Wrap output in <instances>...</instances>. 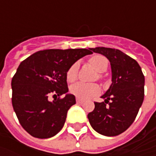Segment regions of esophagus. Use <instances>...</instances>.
<instances>
[{"instance_id":"34e87169","label":"esophagus","mask_w":156,"mask_h":156,"mask_svg":"<svg viewBox=\"0 0 156 156\" xmlns=\"http://www.w3.org/2000/svg\"><path fill=\"white\" fill-rule=\"evenodd\" d=\"M76 102L79 103V104H82L84 102V100H81L80 98H76Z\"/></svg>"}]
</instances>
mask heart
<instances>
[{"label": "heart", "mask_w": 156, "mask_h": 156, "mask_svg": "<svg viewBox=\"0 0 156 156\" xmlns=\"http://www.w3.org/2000/svg\"><path fill=\"white\" fill-rule=\"evenodd\" d=\"M88 62L94 69L99 73L105 72L108 66V59L101 55H94L89 59ZM78 68H79L78 62L74 63L69 68L68 73H67L68 81H74L76 80ZM100 91H101L100 87L97 84H94V83L88 84V83H83V82H77L70 87V92L80 99H88V98L94 97V96L97 95L100 93Z\"/></svg>", "instance_id": "heart-1"}]
</instances>
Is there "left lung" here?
Instances as JSON below:
<instances>
[{"instance_id": "1", "label": "left lung", "mask_w": 156, "mask_h": 156, "mask_svg": "<svg viewBox=\"0 0 156 156\" xmlns=\"http://www.w3.org/2000/svg\"><path fill=\"white\" fill-rule=\"evenodd\" d=\"M90 50L109 61L112 83L101 95L104 101L94 102V109L87 118L97 133L115 136L134 122L144 99L145 78L138 62L121 50L104 47Z\"/></svg>"}]
</instances>
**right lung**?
I'll list each match as a JSON object with an SVG mask.
<instances>
[{"label": "right lung", "mask_w": 156, "mask_h": 156, "mask_svg": "<svg viewBox=\"0 0 156 156\" xmlns=\"http://www.w3.org/2000/svg\"><path fill=\"white\" fill-rule=\"evenodd\" d=\"M91 54L90 48L46 49L21 62L11 81L12 104L29 135L46 139L61 131L68 111L75 104V95L68 94V70L79 59ZM62 94L65 96L60 98ZM50 96L58 98L51 102Z\"/></svg>", "instance_id": "obj_1"}]
</instances>
